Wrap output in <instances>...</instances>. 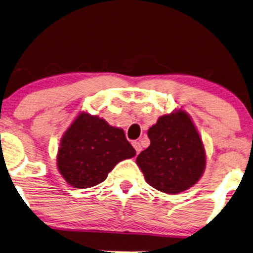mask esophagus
<instances>
[{"mask_svg": "<svg viewBox=\"0 0 253 253\" xmlns=\"http://www.w3.org/2000/svg\"><path fill=\"white\" fill-rule=\"evenodd\" d=\"M132 144H133L134 149L136 150V154H140V153H141V150H142V147H141L140 142H137V141H134V142H133Z\"/></svg>", "mask_w": 253, "mask_h": 253, "instance_id": "1", "label": "esophagus"}]
</instances>
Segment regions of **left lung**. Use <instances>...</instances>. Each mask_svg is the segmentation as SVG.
Returning a JSON list of instances; mask_svg holds the SVG:
<instances>
[{"instance_id":"obj_1","label":"left lung","mask_w":253,"mask_h":253,"mask_svg":"<svg viewBox=\"0 0 253 253\" xmlns=\"http://www.w3.org/2000/svg\"><path fill=\"white\" fill-rule=\"evenodd\" d=\"M148 136L150 146L139 154L136 164L150 186L177 194L199 181L206 168V151L186 111L174 110L160 117Z\"/></svg>"}]
</instances>
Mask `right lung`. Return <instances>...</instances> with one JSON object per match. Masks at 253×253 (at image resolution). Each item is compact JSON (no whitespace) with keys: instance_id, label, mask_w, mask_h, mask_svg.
Returning <instances> with one entry per match:
<instances>
[{"instance_id":"add662e5","label":"right lung","mask_w":253,"mask_h":253,"mask_svg":"<svg viewBox=\"0 0 253 253\" xmlns=\"http://www.w3.org/2000/svg\"><path fill=\"white\" fill-rule=\"evenodd\" d=\"M135 154L123 129L98 116L81 112L63 133L56 167L70 186L87 188L105 180L119 162Z\"/></svg>"}]
</instances>
